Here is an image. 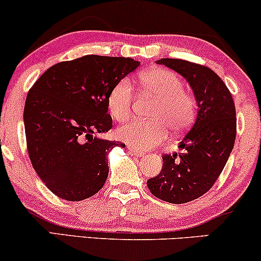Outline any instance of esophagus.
<instances>
[{"label":"esophagus","instance_id":"1","mask_svg":"<svg viewBox=\"0 0 261 261\" xmlns=\"http://www.w3.org/2000/svg\"><path fill=\"white\" fill-rule=\"evenodd\" d=\"M128 151H129L132 155H134L136 157H144V155H145V153H144L143 151H139V150H137V149H133V147H132V146L128 147Z\"/></svg>","mask_w":261,"mask_h":261}]
</instances>
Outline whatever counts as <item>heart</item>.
Here are the masks:
<instances>
[{
	"mask_svg": "<svg viewBox=\"0 0 261 261\" xmlns=\"http://www.w3.org/2000/svg\"><path fill=\"white\" fill-rule=\"evenodd\" d=\"M140 85L159 98L153 108L152 121H130L117 129V137L132 147L149 150L162 143L168 128L174 133L188 129L196 117L197 102L191 93L184 91V83L173 71L153 67L139 75ZM133 102V88L127 79L112 87L108 106L117 121L129 118Z\"/></svg>",
	"mask_w": 261,
	"mask_h": 261,
	"instance_id": "1",
	"label": "heart"
}]
</instances>
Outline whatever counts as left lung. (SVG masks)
Returning a JSON list of instances; mask_svg holds the SVG:
<instances>
[{
	"label": "left lung",
	"mask_w": 261,
	"mask_h": 261,
	"mask_svg": "<svg viewBox=\"0 0 261 261\" xmlns=\"http://www.w3.org/2000/svg\"><path fill=\"white\" fill-rule=\"evenodd\" d=\"M156 63L184 77L198 108L194 125L179 143L182 152L163 155L160 174L147 180L153 196L181 204L204 195L223 172L236 139V110L226 85L209 67L169 58Z\"/></svg>",
	"instance_id": "1"
}]
</instances>
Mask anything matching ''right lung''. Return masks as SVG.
<instances>
[{
    "instance_id": "right-lung-1",
    "label": "right lung",
    "mask_w": 261,
    "mask_h": 261,
    "mask_svg": "<svg viewBox=\"0 0 261 261\" xmlns=\"http://www.w3.org/2000/svg\"><path fill=\"white\" fill-rule=\"evenodd\" d=\"M140 65L132 58L85 56L58 63L29 91L24 125L29 157L42 181L66 201L92 197L109 175L108 155L123 143L111 129V88Z\"/></svg>"
}]
</instances>
